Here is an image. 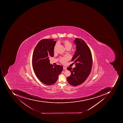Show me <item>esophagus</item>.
Listing matches in <instances>:
<instances>
[{
    "label": "esophagus",
    "mask_w": 123,
    "mask_h": 123,
    "mask_svg": "<svg viewBox=\"0 0 123 123\" xmlns=\"http://www.w3.org/2000/svg\"><path fill=\"white\" fill-rule=\"evenodd\" d=\"M63 70H67V68L65 67H63Z\"/></svg>",
    "instance_id": "1"
}]
</instances>
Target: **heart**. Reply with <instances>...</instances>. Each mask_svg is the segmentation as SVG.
<instances>
[{
    "instance_id": "b5f03b06",
    "label": "heart",
    "mask_w": 123,
    "mask_h": 123,
    "mask_svg": "<svg viewBox=\"0 0 123 123\" xmlns=\"http://www.w3.org/2000/svg\"><path fill=\"white\" fill-rule=\"evenodd\" d=\"M65 46V47L67 49H71L72 47V44L71 43H70L69 41H65L63 42ZM58 43H56L54 47V50L55 49L56 47L58 45ZM69 57H63L61 59L60 61L62 63L65 64L68 61L69 59Z\"/></svg>"
}]
</instances>
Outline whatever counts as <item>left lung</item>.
<instances>
[{"mask_svg":"<svg viewBox=\"0 0 123 123\" xmlns=\"http://www.w3.org/2000/svg\"><path fill=\"white\" fill-rule=\"evenodd\" d=\"M74 43L76 49L71 61L75 63L76 67L72 69L68 67L71 75L67 78L69 84L77 86L81 84L86 80L91 71L92 58L90 49L84 40L76 38Z\"/></svg>","mask_w":123,"mask_h":123,"instance_id":"left-lung-1","label":"left lung"}]
</instances>
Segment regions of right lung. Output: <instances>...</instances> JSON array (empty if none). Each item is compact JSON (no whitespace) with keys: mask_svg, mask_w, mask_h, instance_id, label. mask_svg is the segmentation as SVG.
I'll return each instance as SVG.
<instances>
[{"mask_svg":"<svg viewBox=\"0 0 123 123\" xmlns=\"http://www.w3.org/2000/svg\"><path fill=\"white\" fill-rule=\"evenodd\" d=\"M53 39L41 40L35 48L32 58L34 72L42 83L52 85L58 79L63 70L62 66L50 64L49 58L54 55V48L56 41Z\"/></svg>","mask_w":123,"mask_h":123,"instance_id":"obj_1","label":"right lung"}]
</instances>
